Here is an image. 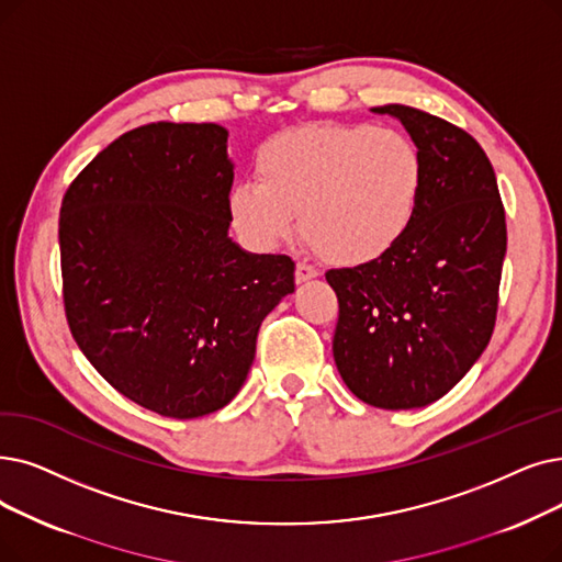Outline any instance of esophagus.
<instances>
[{
	"mask_svg": "<svg viewBox=\"0 0 562 562\" xmlns=\"http://www.w3.org/2000/svg\"><path fill=\"white\" fill-rule=\"evenodd\" d=\"M316 276H319V271H316L314 266H310V263H305V261H299V263H296V280H299V282H307V280L316 278Z\"/></svg>",
	"mask_w": 562,
	"mask_h": 562,
	"instance_id": "esophagus-1",
	"label": "esophagus"
}]
</instances>
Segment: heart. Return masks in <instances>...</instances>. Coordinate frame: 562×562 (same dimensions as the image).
Wrapping results in <instances>:
<instances>
[{"instance_id": "b5f03b06", "label": "heart", "mask_w": 562, "mask_h": 562, "mask_svg": "<svg viewBox=\"0 0 562 562\" xmlns=\"http://www.w3.org/2000/svg\"><path fill=\"white\" fill-rule=\"evenodd\" d=\"M255 179L232 186L236 232L273 250L296 227L326 261L381 259L418 215L425 167L406 135L370 124H312L268 137L255 154Z\"/></svg>"}]
</instances>
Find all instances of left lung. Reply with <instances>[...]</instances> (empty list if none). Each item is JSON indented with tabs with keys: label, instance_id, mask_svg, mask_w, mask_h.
Wrapping results in <instances>:
<instances>
[{
	"label": "left lung",
	"instance_id": "left-lung-1",
	"mask_svg": "<svg viewBox=\"0 0 562 562\" xmlns=\"http://www.w3.org/2000/svg\"><path fill=\"white\" fill-rule=\"evenodd\" d=\"M390 114L418 146V215L372 263L326 273L339 316L333 356L364 404L400 411L441 400L486 349L507 248L505 209L482 146L446 119L408 105Z\"/></svg>",
	"mask_w": 562,
	"mask_h": 562
}]
</instances>
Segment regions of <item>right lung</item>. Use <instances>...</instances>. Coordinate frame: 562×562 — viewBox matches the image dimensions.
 Returning a JSON list of instances; mask_svg holds the SVG:
<instances>
[{
    "label": "right lung",
    "instance_id": "obj_1",
    "mask_svg": "<svg viewBox=\"0 0 562 562\" xmlns=\"http://www.w3.org/2000/svg\"><path fill=\"white\" fill-rule=\"evenodd\" d=\"M227 135L169 121L128 131L59 211L72 337L114 390L165 418L227 406L263 316L294 291L291 257L246 252L227 234Z\"/></svg>",
    "mask_w": 562,
    "mask_h": 562
}]
</instances>
